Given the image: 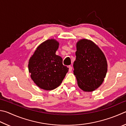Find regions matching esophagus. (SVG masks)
<instances>
[{"label":"esophagus","mask_w":126,"mask_h":126,"mask_svg":"<svg viewBox=\"0 0 126 126\" xmlns=\"http://www.w3.org/2000/svg\"><path fill=\"white\" fill-rule=\"evenodd\" d=\"M68 68H69V72H72V69H73V68H72V66L69 65V67H68Z\"/></svg>","instance_id":"1"}]
</instances>
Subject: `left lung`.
<instances>
[{
    "mask_svg": "<svg viewBox=\"0 0 126 126\" xmlns=\"http://www.w3.org/2000/svg\"><path fill=\"white\" fill-rule=\"evenodd\" d=\"M75 55L73 72L78 85L84 91H94L101 85L107 73L104 54L92 41L82 39L77 43Z\"/></svg>",
    "mask_w": 126,
    "mask_h": 126,
    "instance_id": "8db88e82",
    "label": "left lung"
}]
</instances>
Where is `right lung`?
Here are the masks:
<instances>
[{
  "label": "right lung",
  "instance_id": "1",
  "mask_svg": "<svg viewBox=\"0 0 126 126\" xmlns=\"http://www.w3.org/2000/svg\"><path fill=\"white\" fill-rule=\"evenodd\" d=\"M58 42L54 39L41 43L29 62L31 78L41 89L51 90L61 85L69 68L63 64L62 57L56 55Z\"/></svg>",
  "mask_w": 126,
  "mask_h": 126
}]
</instances>
